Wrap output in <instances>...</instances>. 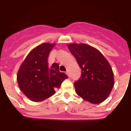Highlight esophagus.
<instances>
[{
    "label": "esophagus",
    "mask_w": 131,
    "mask_h": 131,
    "mask_svg": "<svg viewBox=\"0 0 131 131\" xmlns=\"http://www.w3.org/2000/svg\"><path fill=\"white\" fill-rule=\"evenodd\" d=\"M66 74H67V75L69 76V78H70V75H69V71L66 72Z\"/></svg>",
    "instance_id": "esophagus-1"
}]
</instances>
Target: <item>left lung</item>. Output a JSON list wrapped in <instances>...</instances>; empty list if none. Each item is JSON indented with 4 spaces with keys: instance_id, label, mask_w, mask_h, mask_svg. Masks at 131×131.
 <instances>
[{
    "instance_id": "obj_1",
    "label": "left lung",
    "mask_w": 131,
    "mask_h": 131,
    "mask_svg": "<svg viewBox=\"0 0 131 131\" xmlns=\"http://www.w3.org/2000/svg\"><path fill=\"white\" fill-rule=\"evenodd\" d=\"M69 49L82 69L81 77L74 82L77 94L91 103L104 101L114 85L110 63L99 50L86 44H70Z\"/></svg>"
}]
</instances>
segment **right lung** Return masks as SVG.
<instances>
[{
  "label": "right lung",
  "mask_w": 131,
  "mask_h": 131,
  "mask_svg": "<svg viewBox=\"0 0 131 131\" xmlns=\"http://www.w3.org/2000/svg\"><path fill=\"white\" fill-rule=\"evenodd\" d=\"M54 44L42 43L32 50L19 68L18 85L23 93L32 101L47 99L55 94L64 80L68 78L59 71V64L48 65L49 52Z\"/></svg>",
  "instance_id": "1"
}]
</instances>
